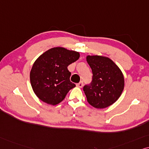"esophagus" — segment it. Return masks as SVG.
<instances>
[{
	"label": "esophagus",
	"instance_id": "34e87169",
	"mask_svg": "<svg viewBox=\"0 0 149 149\" xmlns=\"http://www.w3.org/2000/svg\"><path fill=\"white\" fill-rule=\"evenodd\" d=\"M76 86L79 87V88H82V87L83 86V82H82H82L78 83V84H76Z\"/></svg>",
	"mask_w": 149,
	"mask_h": 149
}]
</instances>
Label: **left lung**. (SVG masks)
Segmentation results:
<instances>
[{
	"label": "left lung",
	"instance_id": "obj_1",
	"mask_svg": "<svg viewBox=\"0 0 149 149\" xmlns=\"http://www.w3.org/2000/svg\"><path fill=\"white\" fill-rule=\"evenodd\" d=\"M92 69L93 80L83 90L87 102L97 109L106 108L118 100L124 89V76L110 58L102 56H87Z\"/></svg>",
	"mask_w": 149,
	"mask_h": 149
}]
</instances>
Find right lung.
<instances>
[{
    "label": "right lung",
    "instance_id": "add662e5",
    "mask_svg": "<svg viewBox=\"0 0 149 149\" xmlns=\"http://www.w3.org/2000/svg\"><path fill=\"white\" fill-rule=\"evenodd\" d=\"M80 58L78 52L53 47L41 55L32 67L30 80L37 97L47 104L56 105L64 100L76 84L70 81L67 67Z\"/></svg>",
    "mask_w": 149,
    "mask_h": 149
}]
</instances>
